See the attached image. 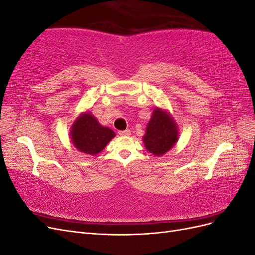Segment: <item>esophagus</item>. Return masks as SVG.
<instances>
[{
    "label": "esophagus",
    "mask_w": 255,
    "mask_h": 255,
    "mask_svg": "<svg viewBox=\"0 0 255 255\" xmlns=\"http://www.w3.org/2000/svg\"><path fill=\"white\" fill-rule=\"evenodd\" d=\"M130 134L129 129H125V130H119V135L120 136H128Z\"/></svg>",
    "instance_id": "34e87169"
}]
</instances>
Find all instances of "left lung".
I'll list each match as a JSON object with an SVG mask.
<instances>
[{
  "instance_id": "1",
  "label": "left lung",
  "mask_w": 255,
  "mask_h": 255,
  "mask_svg": "<svg viewBox=\"0 0 255 255\" xmlns=\"http://www.w3.org/2000/svg\"><path fill=\"white\" fill-rule=\"evenodd\" d=\"M177 138V128L170 115L165 111L155 109L143 136L145 149L154 155H163L172 148Z\"/></svg>"
}]
</instances>
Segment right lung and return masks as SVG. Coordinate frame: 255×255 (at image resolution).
Returning a JSON list of instances; mask_svg holds the SVG:
<instances>
[{
  "label": "right lung",
  "mask_w": 255,
  "mask_h": 255,
  "mask_svg": "<svg viewBox=\"0 0 255 255\" xmlns=\"http://www.w3.org/2000/svg\"><path fill=\"white\" fill-rule=\"evenodd\" d=\"M115 133L110 128L102 127L91 114H82L71 129V139L75 148L90 155L101 152Z\"/></svg>",
  "instance_id": "1"
}]
</instances>
